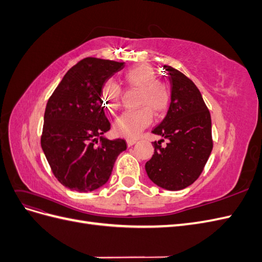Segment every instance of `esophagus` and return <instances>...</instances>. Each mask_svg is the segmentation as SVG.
<instances>
[{"instance_id":"1","label":"esophagus","mask_w":262,"mask_h":262,"mask_svg":"<svg viewBox=\"0 0 262 262\" xmlns=\"http://www.w3.org/2000/svg\"><path fill=\"white\" fill-rule=\"evenodd\" d=\"M136 143H137L136 139H128V140H126V144H128V146H132Z\"/></svg>"}]
</instances>
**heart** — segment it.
I'll list each match as a JSON object with an SVG mask.
<instances>
[{"label": "heart", "instance_id": "heart-1", "mask_svg": "<svg viewBox=\"0 0 262 262\" xmlns=\"http://www.w3.org/2000/svg\"><path fill=\"white\" fill-rule=\"evenodd\" d=\"M123 80L129 86L140 92L138 106L132 112H125L115 122L117 134L128 139L137 138L150 124L155 115H163L170 105L171 90L167 83L157 80L155 70L148 64H139L126 71ZM100 97L104 107L115 113L120 107L121 89L112 80L101 85Z\"/></svg>", "mask_w": 262, "mask_h": 262}]
</instances>
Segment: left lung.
<instances>
[{
  "label": "left lung",
  "mask_w": 262,
  "mask_h": 262,
  "mask_svg": "<svg viewBox=\"0 0 262 262\" xmlns=\"http://www.w3.org/2000/svg\"><path fill=\"white\" fill-rule=\"evenodd\" d=\"M170 81L171 101L164 120L152 130L168 140L154 142L145 164L148 178L166 190H181L199 178L213 148L210 112L194 83L178 70L164 66Z\"/></svg>",
  "instance_id": "1"
}]
</instances>
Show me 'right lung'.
<instances>
[{"label": "right lung", "instance_id": "right-lung-1", "mask_svg": "<svg viewBox=\"0 0 262 262\" xmlns=\"http://www.w3.org/2000/svg\"><path fill=\"white\" fill-rule=\"evenodd\" d=\"M124 62L85 58L71 68L47 102L41 147L53 175L77 192H89L108 181L122 139L108 140L100 89L122 70Z\"/></svg>", "mask_w": 262, "mask_h": 262}]
</instances>
